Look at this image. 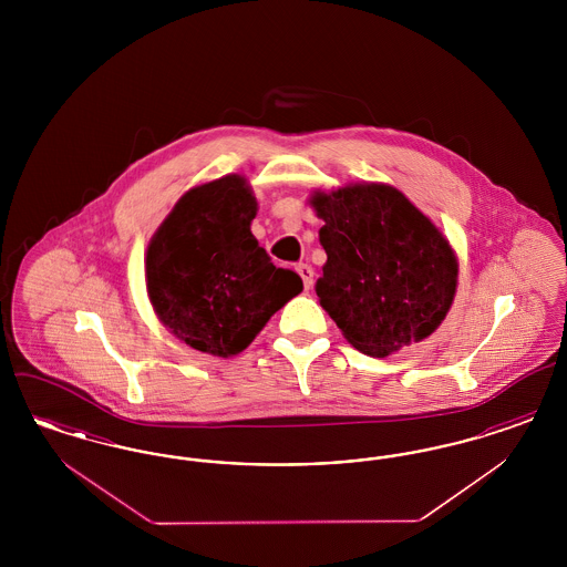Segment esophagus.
Instances as JSON below:
<instances>
[{"instance_id":"esophagus-1","label":"esophagus","mask_w":567,"mask_h":567,"mask_svg":"<svg viewBox=\"0 0 567 567\" xmlns=\"http://www.w3.org/2000/svg\"><path fill=\"white\" fill-rule=\"evenodd\" d=\"M296 270L297 274L301 276V280H303V289H306V291H310V289H312V285H315V270H312L308 264H299Z\"/></svg>"}]
</instances>
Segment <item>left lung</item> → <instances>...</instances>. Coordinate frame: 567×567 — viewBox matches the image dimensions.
Listing matches in <instances>:
<instances>
[{"label":"left lung","instance_id":"1","mask_svg":"<svg viewBox=\"0 0 567 567\" xmlns=\"http://www.w3.org/2000/svg\"><path fill=\"white\" fill-rule=\"evenodd\" d=\"M327 252L317 296L357 351L386 357L446 319L458 261L446 236L400 189L351 183L310 193Z\"/></svg>","mask_w":567,"mask_h":567}]
</instances>
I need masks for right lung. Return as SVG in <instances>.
Returning a JSON list of instances; mask_svg holds the SVG:
<instances>
[{
    "instance_id": "right-lung-1",
    "label": "right lung",
    "mask_w": 567,
    "mask_h": 567,
    "mask_svg": "<svg viewBox=\"0 0 567 567\" xmlns=\"http://www.w3.org/2000/svg\"><path fill=\"white\" fill-rule=\"evenodd\" d=\"M257 199L240 174L187 190L153 234L144 276L163 327L195 351L234 357L303 289L250 231Z\"/></svg>"
}]
</instances>
